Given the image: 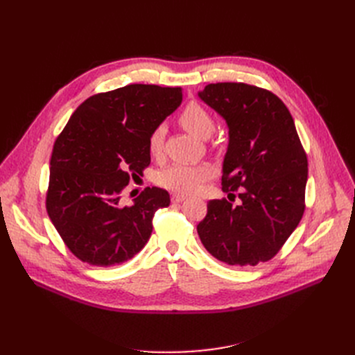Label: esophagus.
<instances>
[{"instance_id":"34e87169","label":"esophagus","mask_w":355,"mask_h":355,"mask_svg":"<svg viewBox=\"0 0 355 355\" xmlns=\"http://www.w3.org/2000/svg\"><path fill=\"white\" fill-rule=\"evenodd\" d=\"M187 200V196L185 194H179V192H175L173 196H171V201L173 202H182V201H185Z\"/></svg>"}]
</instances>
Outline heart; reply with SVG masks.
<instances>
[{"label": "heart", "mask_w": 355, "mask_h": 355, "mask_svg": "<svg viewBox=\"0 0 355 355\" xmlns=\"http://www.w3.org/2000/svg\"><path fill=\"white\" fill-rule=\"evenodd\" d=\"M180 125L201 139H207L214 132V118L211 114L197 102L188 103L179 114ZM164 127H155L148 139L149 154L157 157L163 151ZM213 175V168L209 164H171L158 171L157 182L166 189L189 194L200 188Z\"/></svg>", "instance_id": "1"}]
</instances>
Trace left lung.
I'll list each match as a JSON object with an SVG mask.
<instances>
[{
	"label": "left lung",
	"mask_w": 355,
	"mask_h": 355,
	"mask_svg": "<svg viewBox=\"0 0 355 355\" xmlns=\"http://www.w3.org/2000/svg\"><path fill=\"white\" fill-rule=\"evenodd\" d=\"M200 99L228 125L222 167L227 198L210 200L197 231L216 259L234 266L266 262L282 249L305 210L308 159L287 106L244 83L209 84ZM239 191V207L230 196Z\"/></svg>",
	"instance_id": "1"
}]
</instances>
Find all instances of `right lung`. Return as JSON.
I'll list each match as a JSON object with an SVG mask.
<instances>
[{
	"mask_svg": "<svg viewBox=\"0 0 355 355\" xmlns=\"http://www.w3.org/2000/svg\"><path fill=\"white\" fill-rule=\"evenodd\" d=\"M180 102V87L128 84L92 96L71 115L53 146L46 207L80 261L120 265L148 243L168 192L146 188L132 206L121 192L151 163L148 139Z\"/></svg>",
	"mask_w": 355,
	"mask_h": 355,
	"instance_id": "obj_1",
	"label": "right lung"
}]
</instances>
